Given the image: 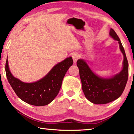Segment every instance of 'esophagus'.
Returning a JSON list of instances; mask_svg holds the SVG:
<instances>
[{
	"label": "esophagus",
	"instance_id": "obj_1",
	"mask_svg": "<svg viewBox=\"0 0 134 134\" xmlns=\"http://www.w3.org/2000/svg\"><path fill=\"white\" fill-rule=\"evenodd\" d=\"M72 57H73L74 63L76 64V62H77V61L79 59V55L78 54H74Z\"/></svg>",
	"mask_w": 134,
	"mask_h": 134
}]
</instances>
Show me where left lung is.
<instances>
[{
    "mask_svg": "<svg viewBox=\"0 0 134 134\" xmlns=\"http://www.w3.org/2000/svg\"><path fill=\"white\" fill-rule=\"evenodd\" d=\"M110 35L118 41L124 57L123 69L119 73L109 79L101 77L93 73L83 59L77 61L84 94L89 101L96 104H107L118 99L124 92L128 79V62L124 48L113 29H110Z\"/></svg>",
    "mask_w": 134,
    "mask_h": 134,
    "instance_id": "1",
    "label": "left lung"
}]
</instances>
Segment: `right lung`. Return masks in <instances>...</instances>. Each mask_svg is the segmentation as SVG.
<instances>
[{
    "mask_svg": "<svg viewBox=\"0 0 134 134\" xmlns=\"http://www.w3.org/2000/svg\"><path fill=\"white\" fill-rule=\"evenodd\" d=\"M73 64L71 57L67 58L55 65L43 78L33 83H24L14 77L10 72L8 58L5 71L8 82L21 100L31 105L43 106L49 104L58 95L63 78Z\"/></svg>",
    "mask_w": 134,
    "mask_h": 134,
    "instance_id": "1",
    "label": "right lung"
}]
</instances>
